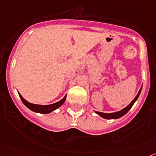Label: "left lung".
I'll use <instances>...</instances> for the list:
<instances>
[{
  "label": "left lung",
  "instance_id": "left-lung-1",
  "mask_svg": "<svg viewBox=\"0 0 156 156\" xmlns=\"http://www.w3.org/2000/svg\"><path fill=\"white\" fill-rule=\"evenodd\" d=\"M141 89H142V86H141V88H140L139 93H137V95L136 96V97H135V98L133 100L132 102L129 104L128 106L126 107L125 108H123L122 110L119 111V112H114V113H103V112H96L97 115H99L100 116H101L102 118H104V119H119V118H121L122 116H123L124 115H126V114L130 110L131 108H132V106L133 105V104L136 102V101L138 99L139 96H140V92H141Z\"/></svg>",
  "mask_w": 156,
  "mask_h": 156
}]
</instances>
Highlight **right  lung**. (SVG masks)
I'll use <instances>...</instances> for the list:
<instances>
[{"instance_id": "right-lung-1", "label": "right lung", "mask_w": 156, "mask_h": 156, "mask_svg": "<svg viewBox=\"0 0 156 156\" xmlns=\"http://www.w3.org/2000/svg\"><path fill=\"white\" fill-rule=\"evenodd\" d=\"M19 95H20V99H21L22 101H23V103L24 105H25L26 107H27L30 110L41 114H48L50 113V112H53L55 109H57L58 108H59V107L61 106L62 104L64 103V101H66V97H67V95H66V96L62 99L61 101H58V102L55 103V104H49V105H39V104H34L28 102V101H26L23 97H22L20 93H19Z\"/></svg>"}]
</instances>
